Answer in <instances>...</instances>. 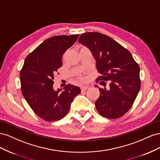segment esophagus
Listing matches in <instances>:
<instances>
[{"instance_id":"obj_1","label":"esophagus","mask_w":160,"mask_h":160,"mask_svg":"<svg viewBox=\"0 0 160 160\" xmlns=\"http://www.w3.org/2000/svg\"><path fill=\"white\" fill-rule=\"evenodd\" d=\"M88 88H89L88 86H82L81 87V90L82 91H85V90H87Z\"/></svg>"}]
</instances>
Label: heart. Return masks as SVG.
Returning <instances> with one entry per match:
<instances>
[{
	"instance_id": "obj_1",
	"label": "heart",
	"mask_w": 160,
	"mask_h": 160,
	"mask_svg": "<svg viewBox=\"0 0 160 160\" xmlns=\"http://www.w3.org/2000/svg\"><path fill=\"white\" fill-rule=\"evenodd\" d=\"M81 79H82H82H83V78H81Z\"/></svg>"
}]
</instances>
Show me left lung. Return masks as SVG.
<instances>
[{"instance_id":"left-lung-1","label":"left lung","mask_w":160,"mask_h":160,"mask_svg":"<svg viewBox=\"0 0 160 160\" xmlns=\"http://www.w3.org/2000/svg\"><path fill=\"white\" fill-rule=\"evenodd\" d=\"M78 42L89 48L101 76L109 86L100 88L95 106L101 116L117 118L129 111L141 87L139 66L126 48L108 36L98 32L82 34ZM103 86H106L104 82Z\"/></svg>"}]
</instances>
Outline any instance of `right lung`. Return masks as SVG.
<instances>
[{
    "label": "right lung",
    "mask_w": 160,
    "mask_h": 160,
    "mask_svg": "<svg viewBox=\"0 0 160 160\" xmlns=\"http://www.w3.org/2000/svg\"><path fill=\"white\" fill-rule=\"evenodd\" d=\"M79 35H57L45 39L27 56L20 72L21 92L32 110L43 120L64 117L81 90L67 84L63 90L53 88L54 75L62 66V56Z\"/></svg>",
    "instance_id": "right-lung-1"
}]
</instances>
